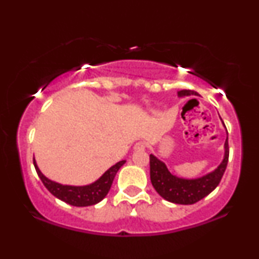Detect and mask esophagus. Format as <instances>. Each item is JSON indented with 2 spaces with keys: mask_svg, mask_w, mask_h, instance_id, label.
<instances>
[{
  "mask_svg": "<svg viewBox=\"0 0 259 259\" xmlns=\"http://www.w3.org/2000/svg\"><path fill=\"white\" fill-rule=\"evenodd\" d=\"M144 150H145V144L143 141H139V143L134 145V151H144Z\"/></svg>",
  "mask_w": 259,
  "mask_h": 259,
  "instance_id": "esophagus-1",
  "label": "esophagus"
}]
</instances>
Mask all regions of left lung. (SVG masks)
Returning a JSON list of instances; mask_svg holds the SVG:
<instances>
[{"mask_svg":"<svg viewBox=\"0 0 259 259\" xmlns=\"http://www.w3.org/2000/svg\"><path fill=\"white\" fill-rule=\"evenodd\" d=\"M191 95L199 97L197 92L183 90L178 91L179 98H186ZM222 120V119H221ZM224 125V122H223ZM225 127V125H224ZM228 134V131H226ZM229 160V144L228 137H226L224 144V157L217 167L213 171L206 173V175L198 177V178H183V177L176 176L167 168L164 161L158 159L154 154L150 155V175L151 183L154 190L157 191L159 196L164 198L169 203L191 205L197 203L208 196L218 184L224 175L226 165Z\"/></svg>","mask_w":259,"mask_h":259,"instance_id":"8db88e82","label":"left lung"}]
</instances>
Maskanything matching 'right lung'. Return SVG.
Instances as JSON below:
<instances>
[{
  "mask_svg": "<svg viewBox=\"0 0 259 259\" xmlns=\"http://www.w3.org/2000/svg\"><path fill=\"white\" fill-rule=\"evenodd\" d=\"M126 160H121L109 167L100 178L95 180L94 183L88 184V185L82 186H74V185H62V184L53 182L48 179L44 173L40 171L36 164V160L34 158V166L36 169L37 176L40 177L41 182L47 187V190L53 196L59 198L60 200L65 203L73 205V206H91L95 205L104 199L107 196L109 189H111L113 180L116 172L119 171L120 167L125 164Z\"/></svg>",
  "mask_w": 259,
  "mask_h": 259,
  "instance_id": "add662e5",
  "label": "right lung"
}]
</instances>
